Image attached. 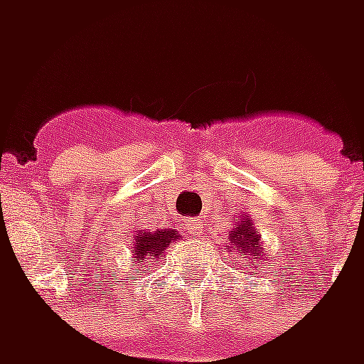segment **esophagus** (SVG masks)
<instances>
[{
  "label": "esophagus",
  "mask_w": 364,
  "mask_h": 364,
  "mask_svg": "<svg viewBox=\"0 0 364 364\" xmlns=\"http://www.w3.org/2000/svg\"><path fill=\"white\" fill-rule=\"evenodd\" d=\"M186 232L190 234V236H200V234H204V224L200 220H188Z\"/></svg>",
  "instance_id": "obj_1"
}]
</instances>
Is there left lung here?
Segmentation results:
<instances>
[{
	"label": "left lung",
	"mask_w": 364,
	"mask_h": 364,
	"mask_svg": "<svg viewBox=\"0 0 364 364\" xmlns=\"http://www.w3.org/2000/svg\"><path fill=\"white\" fill-rule=\"evenodd\" d=\"M258 240L260 236L255 230L252 222L250 220H238V226L232 228V234H230V242H232L234 250L238 252H252V256H258Z\"/></svg>",
	"instance_id": "1"
}]
</instances>
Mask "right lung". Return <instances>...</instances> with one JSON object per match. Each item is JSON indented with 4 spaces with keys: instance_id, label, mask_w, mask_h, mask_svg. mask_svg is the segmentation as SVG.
Wrapping results in <instances>:
<instances>
[{
    "instance_id": "obj_1",
    "label": "right lung",
    "mask_w": 364,
    "mask_h": 364,
    "mask_svg": "<svg viewBox=\"0 0 364 364\" xmlns=\"http://www.w3.org/2000/svg\"><path fill=\"white\" fill-rule=\"evenodd\" d=\"M178 238L174 230H158V232H140L136 236V242L132 246L134 258H138L140 262L158 258L162 255L166 246H170Z\"/></svg>"
}]
</instances>
